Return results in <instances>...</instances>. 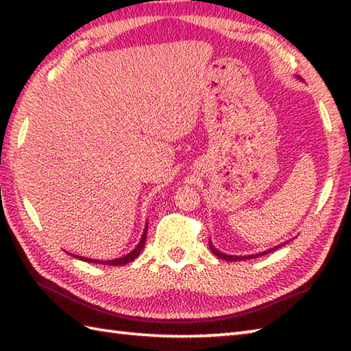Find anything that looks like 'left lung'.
I'll use <instances>...</instances> for the list:
<instances>
[{
  "instance_id": "1",
  "label": "left lung",
  "mask_w": 351,
  "mask_h": 351,
  "mask_svg": "<svg viewBox=\"0 0 351 351\" xmlns=\"http://www.w3.org/2000/svg\"><path fill=\"white\" fill-rule=\"evenodd\" d=\"M210 249H211V252L214 253L215 256H219L220 259H225V261H245V259H252V258H258V256H263V255H267V253H270V252H273V250H276V249H279V247H282L283 244H279V245H274V247H271V249H268V250H264V252H259V253H255V255H247V256H237V255H226V253H223V252H220V250H217L213 245V243H211V240H210Z\"/></svg>"
}]
</instances>
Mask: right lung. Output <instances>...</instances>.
I'll list each match as a JSON object with an SVG mask.
<instances>
[{"label": "right lung", "instance_id": "add662e5", "mask_svg": "<svg viewBox=\"0 0 351 351\" xmlns=\"http://www.w3.org/2000/svg\"><path fill=\"white\" fill-rule=\"evenodd\" d=\"M146 234H147V223L145 226V230H143V235H141L138 244L134 247L128 255L125 256H121V258H114V259H107V261H101V259H90V258H84V256H78V255H72V253H69V255H72L73 258H78L81 261H84V263H93V264H104V265H125L131 263V261L136 259L141 249L145 247V241H146Z\"/></svg>", "mask_w": 351, "mask_h": 351}]
</instances>
